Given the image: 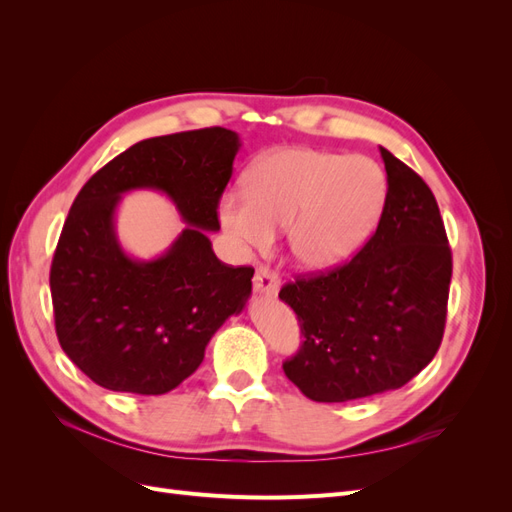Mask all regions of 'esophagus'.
Returning <instances> with one entry per match:
<instances>
[{
  "mask_svg": "<svg viewBox=\"0 0 512 512\" xmlns=\"http://www.w3.org/2000/svg\"><path fill=\"white\" fill-rule=\"evenodd\" d=\"M277 290H280V280H277V275L269 267L256 269L254 292L262 294V297H275Z\"/></svg>",
  "mask_w": 512,
  "mask_h": 512,
  "instance_id": "esophagus-1",
  "label": "esophagus"
}]
</instances>
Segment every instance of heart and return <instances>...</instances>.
Wrapping results in <instances>:
<instances>
[{
  "instance_id": "b5f03b06",
  "label": "heart",
  "mask_w": 512,
  "mask_h": 512,
  "mask_svg": "<svg viewBox=\"0 0 512 512\" xmlns=\"http://www.w3.org/2000/svg\"><path fill=\"white\" fill-rule=\"evenodd\" d=\"M386 203V179L369 158L305 147L260 158L245 190H230L220 222L243 247L267 250L275 230H288L292 258L309 271L342 265L376 230Z\"/></svg>"
}]
</instances>
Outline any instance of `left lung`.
<instances>
[{
    "mask_svg": "<svg viewBox=\"0 0 512 512\" xmlns=\"http://www.w3.org/2000/svg\"><path fill=\"white\" fill-rule=\"evenodd\" d=\"M380 156L389 190L374 237L344 267L280 290L305 337L284 374L324 404L399 389L444 335L453 258L438 203L410 166Z\"/></svg>",
    "mask_w": 512,
    "mask_h": 512,
    "instance_id": "left-lung-1",
    "label": "left lung"
}]
</instances>
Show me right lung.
Here are the masks:
<instances>
[{"instance_id": "right-lung-1", "label": "right lung", "mask_w": 512, "mask_h": 512, "mask_svg": "<svg viewBox=\"0 0 512 512\" xmlns=\"http://www.w3.org/2000/svg\"><path fill=\"white\" fill-rule=\"evenodd\" d=\"M241 147L239 134L205 128L147 138L91 177L74 198L51 265L55 331L87 378L117 393L164 395L192 376L213 333L241 314L252 267H228L207 232ZM158 189L189 224L158 259L122 252L120 196Z\"/></svg>"}]
</instances>
